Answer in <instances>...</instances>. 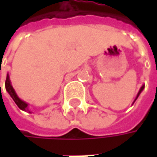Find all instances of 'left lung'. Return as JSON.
Returning <instances> with one entry per match:
<instances>
[{"instance_id": "8db88e82", "label": "left lung", "mask_w": 157, "mask_h": 157, "mask_svg": "<svg viewBox=\"0 0 157 157\" xmlns=\"http://www.w3.org/2000/svg\"><path fill=\"white\" fill-rule=\"evenodd\" d=\"M144 84H143V85L141 86V88H140V90H139V92H138V94H137V95H136V99H135V101H134V103L136 101V99H137V98H138V96L140 95V94L142 93V91L144 90ZM134 103H133V105H134Z\"/></svg>"}]
</instances>
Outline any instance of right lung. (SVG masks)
<instances>
[{"instance_id": "1", "label": "right lung", "mask_w": 157, "mask_h": 157, "mask_svg": "<svg viewBox=\"0 0 157 157\" xmlns=\"http://www.w3.org/2000/svg\"><path fill=\"white\" fill-rule=\"evenodd\" d=\"M5 89H6V91L8 92V94H10V96L13 98V100L14 101V103L17 105V106H18L20 109L22 110V111H25V112H29V113H31V111L28 109L29 105H28L26 102L22 101L21 98H19V96L17 95V94H16L14 88H13V85H12V82H11V80H10V75H9V74H7V76H6V81H5Z\"/></svg>"}]
</instances>
